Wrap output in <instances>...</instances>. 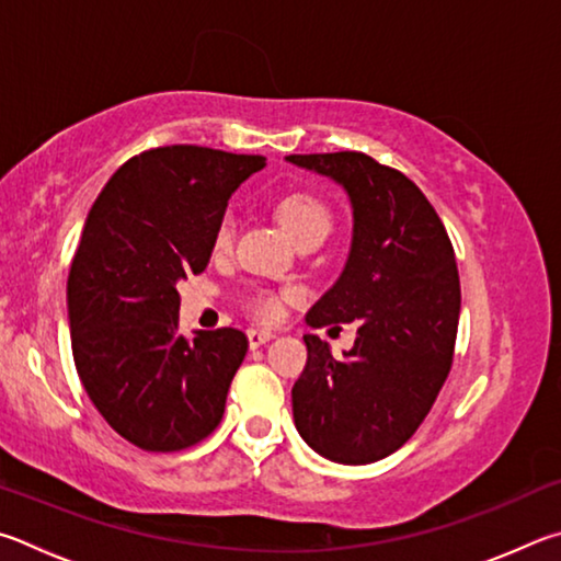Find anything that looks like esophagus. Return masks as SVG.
<instances>
[{
    "instance_id": "34e87169",
    "label": "esophagus",
    "mask_w": 561,
    "mask_h": 561,
    "mask_svg": "<svg viewBox=\"0 0 561 561\" xmlns=\"http://www.w3.org/2000/svg\"><path fill=\"white\" fill-rule=\"evenodd\" d=\"M245 335H249V345H251V350L261 347V345H265V342H271V340L275 337L271 330H255V328H251L249 332H245Z\"/></svg>"
}]
</instances>
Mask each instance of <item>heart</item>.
Here are the masks:
<instances>
[{"mask_svg": "<svg viewBox=\"0 0 561 561\" xmlns=\"http://www.w3.org/2000/svg\"><path fill=\"white\" fill-rule=\"evenodd\" d=\"M278 221L283 224V229H286L293 239L300 241L306 239L310 233H330L332 229V214L325 206V202L318 199L316 194H308V192H298V194H288L286 199H280L278 204ZM233 239V221L231 216H226V219L219 224V229H216V249L224 251L231 245ZM280 300L275 296H259L251 302V312L259 320H278L280 318Z\"/></svg>", "mask_w": 561, "mask_h": 561, "instance_id": "obj_1", "label": "heart"}]
</instances>
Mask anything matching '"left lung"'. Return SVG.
Wrapping results in <instances>:
<instances>
[{
  "label": "left lung",
  "instance_id": "1",
  "mask_svg": "<svg viewBox=\"0 0 561 561\" xmlns=\"http://www.w3.org/2000/svg\"><path fill=\"white\" fill-rule=\"evenodd\" d=\"M328 176L352 206L347 263L306 322H357L355 347L335 359L306 335L308 365L293 387V419L322 458L365 466L414 436L454 362L460 283L454 245L419 186L362 152L288 154Z\"/></svg>",
  "mask_w": 561,
  "mask_h": 561
}]
</instances>
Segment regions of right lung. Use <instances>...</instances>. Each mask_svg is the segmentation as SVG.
I'll use <instances>...</instances> for the list:
<instances>
[{
  "instance_id": "add662e5",
  "label": "right lung",
  "mask_w": 561,
  "mask_h": 561,
  "mask_svg": "<svg viewBox=\"0 0 561 561\" xmlns=\"http://www.w3.org/2000/svg\"><path fill=\"white\" fill-rule=\"evenodd\" d=\"M261 154L170 145L127 160L83 224L68 273L78 377L93 407L142 450H182L219 426L249 340L180 332L176 283L202 273L231 194Z\"/></svg>"
}]
</instances>
